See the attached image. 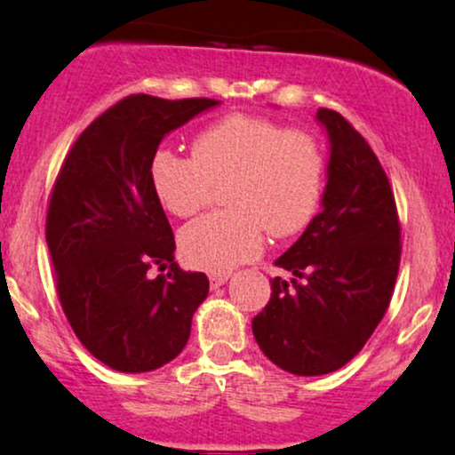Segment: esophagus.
Returning <instances> with one entry per match:
<instances>
[{
    "instance_id": "obj_1",
    "label": "esophagus",
    "mask_w": 455,
    "mask_h": 455,
    "mask_svg": "<svg viewBox=\"0 0 455 455\" xmlns=\"http://www.w3.org/2000/svg\"><path fill=\"white\" fill-rule=\"evenodd\" d=\"M231 278V274H210V284L212 289H220V286Z\"/></svg>"
}]
</instances>
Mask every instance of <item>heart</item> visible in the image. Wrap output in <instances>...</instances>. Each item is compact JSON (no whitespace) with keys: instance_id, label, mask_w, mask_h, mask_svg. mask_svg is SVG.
<instances>
[{"instance_id":"b5f03b06","label":"heart","mask_w":455,"mask_h":455,"mask_svg":"<svg viewBox=\"0 0 455 455\" xmlns=\"http://www.w3.org/2000/svg\"><path fill=\"white\" fill-rule=\"evenodd\" d=\"M149 181L166 212L188 218L210 201L213 184L228 212L207 213L181 228L180 250L192 267L224 274L263 250L274 237L304 231L325 188V156L315 137L254 115L235 113L196 134L192 158L158 149Z\"/></svg>"}]
</instances>
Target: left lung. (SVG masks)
Listing matches in <instances>:
<instances>
[{
	"label": "left lung",
	"mask_w": 455,
	"mask_h": 455,
	"mask_svg": "<svg viewBox=\"0 0 455 455\" xmlns=\"http://www.w3.org/2000/svg\"><path fill=\"white\" fill-rule=\"evenodd\" d=\"M329 139L321 213L275 265L271 299L252 318L269 362L297 377L340 370L387 312L400 267V222L372 148L340 113L318 108Z\"/></svg>",
	"instance_id": "8db88e82"
}]
</instances>
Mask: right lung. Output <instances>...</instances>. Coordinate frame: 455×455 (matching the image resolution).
<instances>
[{
  "mask_svg": "<svg viewBox=\"0 0 455 455\" xmlns=\"http://www.w3.org/2000/svg\"><path fill=\"white\" fill-rule=\"evenodd\" d=\"M218 104L124 98L83 130L57 175L46 216L57 293L83 347L117 372H151L175 359L210 293L205 274L175 263L149 162L166 134ZM154 264L170 274L154 279Z\"/></svg>",
  "mask_w": 455,
  "mask_h": 455,
  "instance_id": "1",
  "label": "right lung"
}]
</instances>
